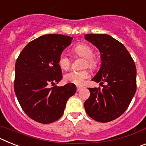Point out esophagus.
<instances>
[{
    "mask_svg": "<svg viewBox=\"0 0 146 146\" xmlns=\"http://www.w3.org/2000/svg\"><path fill=\"white\" fill-rule=\"evenodd\" d=\"M82 86H77V92H78V91H80V90H81V89H82Z\"/></svg>",
    "mask_w": 146,
    "mask_h": 146,
    "instance_id": "esophagus-1",
    "label": "esophagus"
}]
</instances>
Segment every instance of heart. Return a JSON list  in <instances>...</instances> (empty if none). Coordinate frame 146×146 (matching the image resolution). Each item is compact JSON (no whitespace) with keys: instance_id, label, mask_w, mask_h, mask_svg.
<instances>
[{"instance_id":"b5f03b06","label":"heart","mask_w":146,"mask_h":146,"mask_svg":"<svg viewBox=\"0 0 146 146\" xmlns=\"http://www.w3.org/2000/svg\"><path fill=\"white\" fill-rule=\"evenodd\" d=\"M73 52L85 58L84 66H88L91 69H94L96 66V60L93 57L94 50L89 45L86 44H81L77 45L73 49ZM70 59L66 53H62L58 59V65L63 70H67L70 66ZM89 77V73L87 70L71 71L64 75V80L75 85H81L86 79Z\"/></svg>"}]
</instances>
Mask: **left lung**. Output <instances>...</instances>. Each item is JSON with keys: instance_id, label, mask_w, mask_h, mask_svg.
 I'll list each match as a JSON object with an SVG mask.
<instances>
[{"instance_id": "obj_1", "label": "left lung", "mask_w": 146, "mask_h": 146, "mask_svg": "<svg viewBox=\"0 0 146 146\" xmlns=\"http://www.w3.org/2000/svg\"><path fill=\"white\" fill-rule=\"evenodd\" d=\"M85 38L101 53V66L91 80L107 86L89 88L84 107L89 116L99 122H109L123 114L136 92L135 62L124 45L107 34H86Z\"/></svg>"}]
</instances>
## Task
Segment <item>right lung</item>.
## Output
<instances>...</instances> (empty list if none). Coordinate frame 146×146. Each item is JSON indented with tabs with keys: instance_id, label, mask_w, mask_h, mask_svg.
<instances>
[{
	"instance_id": "right-lung-1",
	"label": "right lung",
	"mask_w": 146,
	"mask_h": 146,
	"mask_svg": "<svg viewBox=\"0 0 146 146\" xmlns=\"http://www.w3.org/2000/svg\"><path fill=\"white\" fill-rule=\"evenodd\" d=\"M72 37L47 34L29 42L15 64V91L25 113L38 123H50L64 114L67 100L76 93L73 83L50 88L61 80L58 59Z\"/></svg>"
}]
</instances>
